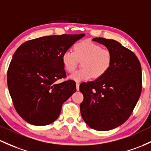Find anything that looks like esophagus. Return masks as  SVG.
<instances>
[{
	"label": "esophagus",
	"mask_w": 151,
	"mask_h": 151,
	"mask_svg": "<svg viewBox=\"0 0 151 151\" xmlns=\"http://www.w3.org/2000/svg\"><path fill=\"white\" fill-rule=\"evenodd\" d=\"M76 87H77V90L79 91V83H78V82H77V83H76Z\"/></svg>",
	"instance_id": "esophagus-1"
}]
</instances>
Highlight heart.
<instances>
[{
  "instance_id": "1",
  "label": "heart",
  "mask_w": 151,
  "mask_h": 151,
  "mask_svg": "<svg viewBox=\"0 0 151 151\" xmlns=\"http://www.w3.org/2000/svg\"><path fill=\"white\" fill-rule=\"evenodd\" d=\"M62 61L64 69L72 73L82 61V69L76 71L70 76L74 81L88 80L92 77L100 78L108 72L112 65V55L108 49H102L100 44L92 41L84 40L76 43L73 51L63 53Z\"/></svg>"
}]
</instances>
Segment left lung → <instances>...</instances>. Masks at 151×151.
<instances>
[{"label":"left lung","instance_id":"left-lung-1","mask_svg":"<svg viewBox=\"0 0 151 151\" xmlns=\"http://www.w3.org/2000/svg\"><path fill=\"white\" fill-rule=\"evenodd\" d=\"M92 40L112 53V65L104 76L80 84L84 96L80 112L91 128L105 131L121 125L132 114L142 91L141 65L135 54L118 41Z\"/></svg>","mask_w":151,"mask_h":151}]
</instances>
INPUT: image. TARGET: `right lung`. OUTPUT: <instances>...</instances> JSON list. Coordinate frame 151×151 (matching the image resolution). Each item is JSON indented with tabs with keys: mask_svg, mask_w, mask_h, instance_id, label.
I'll use <instances>...</instances> for the list:
<instances>
[{
	"mask_svg": "<svg viewBox=\"0 0 151 151\" xmlns=\"http://www.w3.org/2000/svg\"><path fill=\"white\" fill-rule=\"evenodd\" d=\"M85 36L62 34L26 41L15 51L7 72V83L18 114L29 123L46 125L55 121L62 106L76 92L74 80L66 78L62 57Z\"/></svg>",
	"mask_w": 151,
	"mask_h": 151,
	"instance_id": "right-lung-1",
	"label": "right lung"
}]
</instances>
